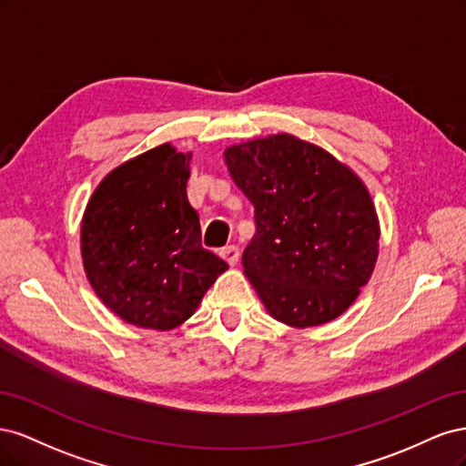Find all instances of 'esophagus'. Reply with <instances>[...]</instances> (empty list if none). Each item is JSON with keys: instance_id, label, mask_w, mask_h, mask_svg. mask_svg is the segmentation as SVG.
Segmentation results:
<instances>
[{"instance_id": "34e87169", "label": "esophagus", "mask_w": 466, "mask_h": 466, "mask_svg": "<svg viewBox=\"0 0 466 466\" xmlns=\"http://www.w3.org/2000/svg\"><path fill=\"white\" fill-rule=\"evenodd\" d=\"M219 257L228 262L229 266H235L237 262H238V257H241V252H238V248L235 247V245H228V247H223L221 250H219Z\"/></svg>"}]
</instances>
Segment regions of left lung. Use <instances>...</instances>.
Wrapping results in <instances>:
<instances>
[{"label":"left lung","instance_id":"8db88e82","mask_svg":"<svg viewBox=\"0 0 466 466\" xmlns=\"http://www.w3.org/2000/svg\"><path fill=\"white\" fill-rule=\"evenodd\" d=\"M223 157L255 206L243 266L268 315L293 329L340 317L379 257V218L363 180L291 134L229 146Z\"/></svg>","mask_w":466,"mask_h":466}]
</instances>
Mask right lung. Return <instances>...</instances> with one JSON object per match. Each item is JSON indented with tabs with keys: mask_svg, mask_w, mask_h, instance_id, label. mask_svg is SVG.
Segmentation results:
<instances>
[{
	"mask_svg": "<svg viewBox=\"0 0 466 466\" xmlns=\"http://www.w3.org/2000/svg\"><path fill=\"white\" fill-rule=\"evenodd\" d=\"M192 153L163 144L98 182L81 219V258L96 298L124 322L173 330L228 270L202 247L187 196Z\"/></svg>",
	"mask_w": 466,
	"mask_h": 466,
	"instance_id": "add662e5",
	"label": "right lung"
}]
</instances>
